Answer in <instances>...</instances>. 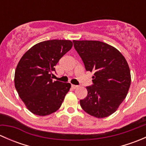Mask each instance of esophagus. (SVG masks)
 Here are the masks:
<instances>
[{
	"mask_svg": "<svg viewBox=\"0 0 146 146\" xmlns=\"http://www.w3.org/2000/svg\"><path fill=\"white\" fill-rule=\"evenodd\" d=\"M71 87H72V88H73V89H77L78 88L79 86H78V85H71Z\"/></svg>",
	"mask_w": 146,
	"mask_h": 146,
	"instance_id": "1",
	"label": "esophagus"
}]
</instances>
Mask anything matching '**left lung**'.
Segmentation results:
<instances>
[{"label":"left lung","mask_w":146,"mask_h":146,"mask_svg":"<svg viewBox=\"0 0 146 146\" xmlns=\"http://www.w3.org/2000/svg\"><path fill=\"white\" fill-rule=\"evenodd\" d=\"M73 42L87 71L94 72L93 85L86 87L88 95L80 100V106L92 117H108L117 111L129 92L131 78L127 61L119 50L104 42Z\"/></svg>","instance_id":"left-lung-1"}]
</instances>
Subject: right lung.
<instances>
[{
	"label": "right lung",
	"mask_w": 146,
	"mask_h": 146,
	"mask_svg": "<svg viewBox=\"0 0 146 146\" xmlns=\"http://www.w3.org/2000/svg\"><path fill=\"white\" fill-rule=\"evenodd\" d=\"M72 46L70 40L44 41L31 47L20 58L15 73V87L34 114L49 115L61 107L71 85L53 81L51 76L54 66Z\"/></svg>",
	"instance_id": "obj_1"
}]
</instances>
